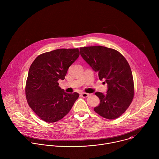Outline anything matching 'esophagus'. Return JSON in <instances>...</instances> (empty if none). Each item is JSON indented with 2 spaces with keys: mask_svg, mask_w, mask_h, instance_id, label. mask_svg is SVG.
Listing matches in <instances>:
<instances>
[{
  "mask_svg": "<svg viewBox=\"0 0 159 159\" xmlns=\"http://www.w3.org/2000/svg\"><path fill=\"white\" fill-rule=\"evenodd\" d=\"M89 96V94H87V93H81V96H82V98H87Z\"/></svg>",
  "mask_w": 159,
  "mask_h": 159,
  "instance_id": "1",
  "label": "esophagus"
}]
</instances>
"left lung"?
I'll return each instance as SVG.
<instances>
[{"label": "left lung", "instance_id": "left-lung-1", "mask_svg": "<svg viewBox=\"0 0 159 159\" xmlns=\"http://www.w3.org/2000/svg\"><path fill=\"white\" fill-rule=\"evenodd\" d=\"M83 59L107 84L106 94L96 92L99 104L94 110L101 116L114 120L126 111L134 97V83L129 63L118 51L102 46L80 48Z\"/></svg>", "mask_w": 159, "mask_h": 159}]
</instances>
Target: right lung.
Returning <instances> with one entry per match:
<instances>
[{
	"label": "right lung",
	"mask_w": 159,
	"mask_h": 159,
	"mask_svg": "<svg viewBox=\"0 0 159 159\" xmlns=\"http://www.w3.org/2000/svg\"><path fill=\"white\" fill-rule=\"evenodd\" d=\"M78 48L58 49L38 56L32 63L25 88L28 103L36 115L47 123L62 119L79 94H68L58 86L69 66L78 58Z\"/></svg>",
	"instance_id": "obj_1"
}]
</instances>
